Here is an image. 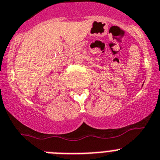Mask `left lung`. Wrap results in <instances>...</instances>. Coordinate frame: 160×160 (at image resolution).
<instances>
[{
  "instance_id": "8db88e82",
  "label": "left lung",
  "mask_w": 160,
  "mask_h": 160,
  "mask_svg": "<svg viewBox=\"0 0 160 160\" xmlns=\"http://www.w3.org/2000/svg\"><path fill=\"white\" fill-rule=\"evenodd\" d=\"M142 85H143V84H142Z\"/></svg>"
}]
</instances>
